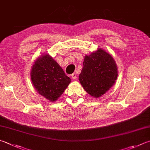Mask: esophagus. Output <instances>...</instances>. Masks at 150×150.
Wrapping results in <instances>:
<instances>
[{"instance_id":"esophagus-1","label":"esophagus","mask_w":150,"mask_h":150,"mask_svg":"<svg viewBox=\"0 0 150 150\" xmlns=\"http://www.w3.org/2000/svg\"><path fill=\"white\" fill-rule=\"evenodd\" d=\"M71 78L73 79V80H76V78H77V75H76V73H73V74L71 75Z\"/></svg>"}]
</instances>
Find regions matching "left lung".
Returning <instances> with one entry per match:
<instances>
[{
  "label": "left lung",
  "instance_id": "obj_1",
  "mask_svg": "<svg viewBox=\"0 0 150 150\" xmlns=\"http://www.w3.org/2000/svg\"><path fill=\"white\" fill-rule=\"evenodd\" d=\"M117 74L114 58L105 50L98 48L89 55L85 56L79 80L88 94L98 98L111 88Z\"/></svg>",
  "mask_w": 150,
  "mask_h": 150
}]
</instances>
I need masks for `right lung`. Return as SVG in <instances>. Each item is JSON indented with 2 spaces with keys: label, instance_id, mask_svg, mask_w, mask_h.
Listing matches in <instances>:
<instances>
[{
  "label": "right lung",
  "instance_id": "right-lung-1",
  "mask_svg": "<svg viewBox=\"0 0 150 150\" xmlns=\"http://www.w3.org/2000/svg\"><path fill=\"white\" fill-rule=\"evenodd\" d=\"M30 78L37 92L51 102L57 100L71 81L48 53L35 61L31 69Z\"/></svg>",
  "mask_w": 150,
  "mask_h": 150
}]
</instances>
